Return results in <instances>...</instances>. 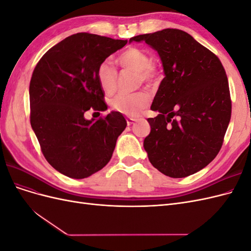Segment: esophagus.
<instances>
[{
	"label": "esophagus",
	"mask_w": 251,
	"mask_h": 251,
	"mask_svg": "<svg viewBox=\"0 0 251 251\" xmlns=\"http://www.w3.org/2000/svg\"><path fill=\"white\" fill-rule=\"evenodd\" d=\"M134 123H135V119H134V118H131V117H127V118H126V124H127V126H132Z\"/></svg>",
	"instance_id": "34e87169"
}]
</instances>
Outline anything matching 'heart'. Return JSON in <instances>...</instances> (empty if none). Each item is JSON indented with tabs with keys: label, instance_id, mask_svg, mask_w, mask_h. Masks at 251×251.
I'll list each match as a JSON object with an SVG mask.
<instances>
[{
	"label": "heart",
	"instance_id": "heart-1",
	"mask_svg": "<svg viewBox=\"0 0 251 251\" xmlns=\"http://www.w3.org/2000/svg\"><path fill=\"white\" fill-rule=\"evenodd\" d=\"M115 62L125 70L136 73V83L141 86H154L160 77L158 66L151 63L149 53L138 47H127L116 56ZM96 77L104 93L112 94L117 87V71L109 62H102L97 68ZM151 95L147 91H138L133 94H119L110 100V107L123 115L138 117L148 109Z\"/></svg>",
	"mask_w": 251,
	"mask_h": 251
}]
</instances>
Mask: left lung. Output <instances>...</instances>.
I'll list each match as a JSON object with an SVG mask.
<instances>
[{
	"label": "left lung",
	"mask_w": 251,
	"mask_h": 251,
	"mask_svg": "<svg viewBox=\"0 0 251 251\" xmlns=\"http://www.w3.org/2000/svg\"><path fill=\"white\" fill-rule=\"evenodd\" d=\"M161 58L165 77L151 109V133L143 142L150 162L172 178H184L209 164L222 148L231 117L228 79L219 57L192 35L163 29L134 36Z\"/></svg>",
	"instance_id": "obj_1"
}]
</instances>
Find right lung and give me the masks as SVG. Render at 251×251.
<instances>
[{
  "label": "right lung",
  "mask_w": 251,
  "mask_h": 251,
  "mask_svg": "<svg viewBox=\"0 0 251 251\" xmlns=\"http://www.w3.org/2000/svg\"><path fill=\"white\" fill-rule=\"evenodd\" d=\"M127 41L79 32L49 49L29 86L30 124L49 164L65 176L87 178L108 164L126 121L123 114L87 120L108 109L97 68Z\"/></svg>",
  "instance_id": "add662e5"
}]
</instances>
